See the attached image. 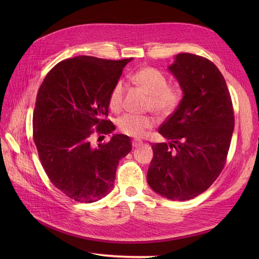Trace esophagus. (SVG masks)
I'll use <instances>...</instances> for the list:
<instances>
[{
    "label": "esophagus",
    "mask_w": 259,
    "mask_h": 259,
    "mask_svg": "<svg viewBox=\"0 0 259 259\" xmlns=\"http://www.w3.org/2000/svg\"><path fill=\"white\" fill-rule=\"evenodd\" d=\"M132 145H133V147L137 148V147H139V146H142V145H143V142H142V140L134 139V140H133V142H132Z\"/></svg>",
    "instance_id": "esophagus-1"
}]
</instances>
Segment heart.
I'll list each match as a JSON object with an SVG mask.
<instances>
[{"label": "heart", "mask_w": 259, "mask_h": 259, "mask_svg": "<svg viewBox=\"0 0 259 259\" xmlns=\"http://www.w3.org/2000/svg\"><path fill=\"white\" fill-rule=\"evenodd\" d=\"M131 81L148 94L146 108L161 117L173 114L184 99V91L177 84H167V77L153 67L138 69L131 75ZM125 88L121 81L115 82L108 96V106L113 112H119L123 107ZM154 125L150 115L124 114L116 121V126L122 134L139 138Z\"/></svg>", "instance_id": "b5f03b06"}]
</instances>
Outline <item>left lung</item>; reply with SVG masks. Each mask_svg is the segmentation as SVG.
Masks as SVG:
<instances>
[{
	"label": "left lung",
	"mask_w": 259,
	"mask_h": 259,
	"mask_svg": "<svg viewBox=\"0 0 259 259\" xmlns=\"http://www.w3.org/2000/svg\"><path fill=\"white\" fill-rule=\"evenodd\" d=\"M169 70L182 86L184 99L159 128L168 143L152 145L147 180L156 193L185 201L208 189L222 173L234 113L224 76L210 60L178 54Z\"/></svg>",
	"instance_id": "8db88e82"
}]
</instances>
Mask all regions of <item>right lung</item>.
<instances>
[{"label":"right lung","instance_id":"add662e5","mask_svg":"<svg viewBox=\"0 0 259 259\" xmlns=\"http://www.w3.org/2000/svg\"><path fill=\"white\" fill-rule=\"evenodd\" d=\"M132 58L92 56L65 59L51 69L38 89L33 140L51 183L68 198L92 203L114 187L119 161L132 150L126 135L92 145V135L110 134L108 96Z\"/></svg>","mask_w":259,"mask_h":259}]
</instances>
